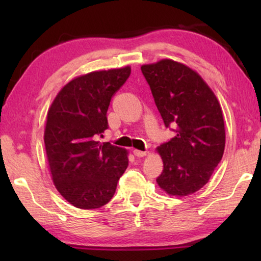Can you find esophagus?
Masks as SVG:
<instances>
[{"label":"esophagus","instance_id":"34e87169","mask_svg":"<svg viewBox=\"0 0 261 261\" xmlns=\"http://www.w3.org/2000/svg\"><path fill=\"white\" fill-rule=\"evenodd\" d=\"M134 154L137 158H143L147 154V152H144V151H138V149H134Z\"/></svg>","mask_w":261,"mask_h":261}]
</instances>
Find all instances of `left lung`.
<instances>
[{"label": "left lung", "mask_w": 261, "mask_h": 261, "mask_svg": "<svg viewBox=\"0 0 261 261\" xmlns=\"http://www.w3.org/2000/svg\"><path fill=\"white\" fill-rule=\"evenodd\" d=\"M166 127L175 137L158 147L163 170L158 184L171 196H188L208 182L226 144L222 110L202 78L171 60L141 67Z\"/></svg>", "instance_id": "1"}]
</instances>
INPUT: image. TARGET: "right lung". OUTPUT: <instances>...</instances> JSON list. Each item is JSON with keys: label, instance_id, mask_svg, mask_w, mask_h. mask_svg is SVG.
Returning <instances> with one entry per match:
<instances>
[{"label": "right lung", "instance_id": "1", "mask_svg": "<svg viewBox=\"0 0 261 261\" xmlns=\"http://www.w3.org/2000/svg\"><path fill=\"white\" fill-rule=\"evenodd\" d=\"M130 73L131 68L125 67L74 78L48 110L45 146L53 180L78 208L107 204L129 165L124 148L96 138L108 129L110 100Z\"/></svg>", "mask_w": 261, "mask_h": 261}]
</instances>
